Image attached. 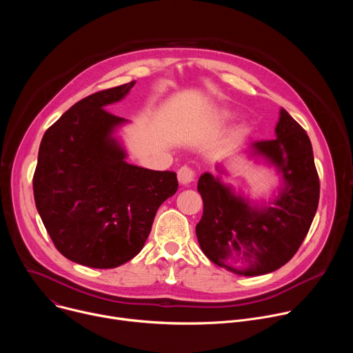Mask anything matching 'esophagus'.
<instances>
[{
	"label": "esophagus",
	"instance_id": "obj_1",
	"mask_svg": "<svg viewBox=\"0 0 353 353\" xmlns=\"http://www.w3.org/2000/svg\"><path fill=\"white\" fill-rule=\"evenodd\" d=\"M177 179H179V183H180L181 185H188L190 183L194 181L195 173H194L192 169H190V168H187V166H183V168L179 169V172H177Z\"/></svg>",
	"mask_w": 353,
	"mask_h": 353
}]
</instances>
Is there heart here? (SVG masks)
Returning a JSON list of instances; mask_svg holds the SVG:
<instances>
[{"instance_id": "heart-1", "label": "heart", "mask_w": 353, "mask_h": 353, "mask_svg": "<svg viewBox=\"0 0 353 353\" xmlns=\"http://www.w3.org/2000/svg\"><path fill=\"white\" fill-rule=\"evenodd\" d=\"M233 113L228 109H222V110H218L215 114H214V120L218 123V124H225L228 121H230L233 119ZM250 134V127L245 124V123H241L239 125H236L230 134H229V138L228 141L229 142H237L240 139H243L244 137H247Z\"/></svg>"}]
</instances>
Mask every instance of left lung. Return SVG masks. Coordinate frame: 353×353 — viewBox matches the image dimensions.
I'll list each match as a JSON object with an SVG mask.
<instances>
[{
	"mask_svg": "<svg viewBox=\"0 0 353 353\" xmlns=\"http://www.w3.org/2000/svg\"><path fill=\"white\" fill-rule=\"evenodd\" d=\"M257 163L274 168L279 185L272 195L251 199L222 180L204 173L198 180L204 214L195 226L203 253L218 267L244 276L265 275L285 265L303 243L314 219L320 181L309 135L292 116L279 110L275 139L241 148Z\"/></svg>",
	"mask_w": 353,
	"mask_h": 353,
	"instance_id": "8db88e82",
	"label": "left lung"
}]
</instances>
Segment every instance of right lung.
<instances>
[{
	"mask_svg": "<svg viewBox=\"0 0 353 353\" xmlns=\"http://www.w3.org/2000/svg\"><path fill=\"white\" fill-rule=\"evenodd\" d=\"M135 81L93 93L67 110L40 142L33 176L37 212L60 253L90 268H116L142 250L159 207L174 195V172L127 162L119 128L130 121L105 108Z\"/></svg>",
	"mask_w": 353,
	"mask_h": 353,
	"instance_id": "1",
	"label": "right lung"
}]
</instances>
